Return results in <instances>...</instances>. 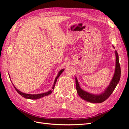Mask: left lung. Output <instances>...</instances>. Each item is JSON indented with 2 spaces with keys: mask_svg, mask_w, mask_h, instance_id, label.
<instances>
[{
  "mask_svg": "<svg viewBox=\"0 0 129 129\" xmlns=\"http://www.w3.org/2000/svg\"><path fill=\"white\" fill-rule=\"evenodd\" d=\"M115 54L116 57V68H115V72L114 75L113 76L112 79L111 81L110 84L105 90L104 92L102 93L100 95H93L92 93H90L88 92L84 91L82 89L78 82V81L76 78V90L77 93L81 97L82 99L88 101L89 102L94 103H102L105 101L107 99H108L110 96L111 95L112 92L114 91L119 81L120 77V64L118 60V53L116 51H115Z\"/></svg>",
  "mask_w": 129,
  "mask_h": 129,
  "instance_id": "8db88e82",
  "label": "left lung"
}]
</instances>
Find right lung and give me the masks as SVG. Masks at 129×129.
Wrapping results in <instances>:
<instances>
[{
	"label": "right lung",
	"instance_id": "right-lung-1",
	"mask_svg": "<svg viewBox=\"0 0 129 129\" xmlns=\"http://www.w3.org/2000/svg\"><path fill=\"white\" fill-rule=\"evenodd\" d=\"M63 71H64V69L61 70V71L59 72H58L57 76L55 78V81H54V84H53V86L52 87L53 89H54V87H55V85L56 84V81H57V79H58V77H59V76L61 75V73L63 72ZM14 87L15 89L16 90V91L18 92V93H19V94H20L21 96L25 97V98L28 99L37 100V99H40V98H41V97H44V96H48V95H49V94H50V93L52 92V90H49V91L46 92L42 93H39V94H36V95H35V94L34 95L28 94V93H24V92H22L20 91H19V90H18L14 86Z\"/></svg>",
	"mask_w": 129,
	"mask_h": 129
}]
</instances>
